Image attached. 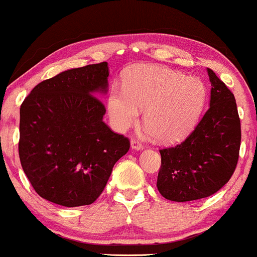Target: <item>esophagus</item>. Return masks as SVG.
I'll use <instances>...</instances> for the list:
<instances>
[{
    "mask_svg": "<svg viewBox=\"0 0 257 257\" xmlns=\"http://www.w3.org/2000/svg\"><path fill=\"white\" fill-rule=\"evenodd\" d=\"M131 146H132L133 150H137V151L144 150V145H142L141 142H139L138 140H132Z\"/></svg>",
    "mask_w": 257,
    "mask_h": 257,
    "instance_id": "obj_1",
    "label": "esophagus"
}]
</instances>
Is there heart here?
I'll return each instance as SVG.
<instances>
[{
  "label": "heart",
  "instance_id": "1",
  "mask_svg": "<svg viewBox=\"0 0 257 257\" xmlns=\"http://www.w3.org/2000/svg\"><path fill=\"white\" fill-rule=\"evenodd\" d=\"M206 100V88L196 78L160 66L133 70L123 88L110 93L107 110L117 131L137 124L145 109V126L164 142L182 139L191 131Z\"/></svg>",
  "mask_w": 257,
  "mask_h": 257
}]
</instances>
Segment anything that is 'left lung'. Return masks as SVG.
Masks as SVG:
<instances>
[{
	"mask_svg": "<svg viewBox=\"0 0 257 257\" xmlns=\"http://www.w3.org/2000/svg\"><path fill=\"white\" fill-rule=\"evenodd\" d=\"M211 103L199 124L183 142L160 150L157 187L165 199L185 202L208 197L230 181L240 147V119L234 95L207 69Z\"/></svg>",
	"mask_w": 257,
	"mask_h": 257,
	"instance_id": "left-lung-1",
	"label": "left lung"
}]
</instances>
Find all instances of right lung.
<instances>
[{
    "mask_svg": "<svg viewBox=\"0 0 257 257\" xmlns=\"http://www.w3.org/2000/svg\"><path fill=\"white\" fill-rule=\"evenodd\" d=\"M106 62L62 72L44 80L20 106L19 157L25 175L43 199L64 207L93 203L128 138L103 122Z\"/></svg>",
    "mask_w": 257,
    "mask_h": 257,
    "instance_id": "right-lung-1",
    "label": "right lung"
}]
</instances>
